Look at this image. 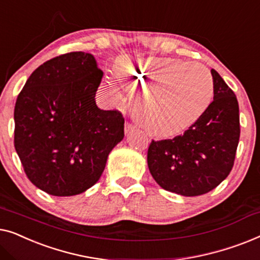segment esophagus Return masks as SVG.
<instances>
[{
  "mask_svg": "<svg viewBox=\"0 0 260 260\" xmlns=\"http://www.w3.org/2000/svg\"><path fill=\"white\" fill-rule=\"evenodd\" d=\"M135 128H137V126H134L133 123H131V122H127L126 125H125V131H126V133H128V132L133 131V129H135Z\"/></svg>",
  "mask_w": 260,
  "mask_h": 260,
  "instance_id": "1",
  "label": "esophagus"
}]
</instances>
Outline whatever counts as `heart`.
I'll use <instances>...</instances> for the list:
<instances>
[{
    "label": "heart",
    "instance_id": "obj_1",
    "mask_svg": "<svg viewBox=\"0 0 260 260\" xmlns=\"http://www.w3.org/2000/svg\"><path fill=\"white\" fill-rule=\"evenodd\" d=\"M116 72L129 86L146 87L139 96L138 114L151 134H179L213 100V78L200 63L171 57H125L119 60Z\"/></svg>",
    "mask_w": 260,
    "mask_h": 260
}]
</instances>
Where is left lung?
<instances>
[{
    "label": "left lung",
    "mask_w": 260,
    "mask_h": 260,
    "mask_svg": "<svg viewBox=\"0 0 260 260\" xmlns=\"http://www.w3.org/2000/svg\"><path fill=\"white\" fill-rule=\"evenodd\" d=\"M213 101L204 114L173 139L152 140L147 164L166 191L202 196L226 179L235 164L240 137L239 106L235 93L214 69Z\"/></svg>",
    "instance_id": "8db88e82"
}]
</instances>
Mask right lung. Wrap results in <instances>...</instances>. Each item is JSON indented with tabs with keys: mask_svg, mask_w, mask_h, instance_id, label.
Listing matches in <instances>:
<instances>
[{
	"mask_svg": "<svg viewBox=\"0 0 260 260\" xmlns=\"http://www.w3.org/2000/svg\"><path fill=\"white\" fill-rule=\"evenodd\" d=\"M102 75L92 54L67 53L36 68L17 96L14 146L29 180L48 194L92 187L125 137L121 113L95 102Z\"/></svg>",
	"mask_w": 260,
	"mask_h": 260,
	"instance_id": "right-lung-1",
	"label": "right lung"
}]
</instances>
